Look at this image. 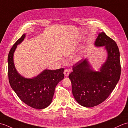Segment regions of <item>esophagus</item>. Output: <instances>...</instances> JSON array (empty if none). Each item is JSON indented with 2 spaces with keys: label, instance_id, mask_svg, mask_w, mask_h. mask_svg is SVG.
I'll return each instance as SVG.
<instances>
[{
  "label": "esophagus",
  "instance_id": "1",
  "mask_svg": "<svg viewBox=\"0 0 128 128\" xmlns=\"http://www.w3.org/2000/svg\"><path fill=\"white\" fill-rule=\"evenodd\" d=\"M64 74L65 76H66V77L68 76V75L69 74V71L68 70L66 69V70H64Z\"/></svg>",
  "mask_w": 128,
  "mask_h": 128
}]
</instances>
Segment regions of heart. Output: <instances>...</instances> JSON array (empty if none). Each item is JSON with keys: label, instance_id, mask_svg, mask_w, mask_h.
<instances>
[{"label": "heart", "instance_id": "1", "mask_svg": "<svg viewBox=\"0 0 128 128\" xmlns=\"http://www.w3.org/2000/svg\"><path fill=\"white\" fill-rule=\"evenodd\" d=\"M74 48H72V50H74ZM78 59H81V56H79L78 57Z\"/></svg>", "mask_w": 128, "mask_h": 128}]
</instances>
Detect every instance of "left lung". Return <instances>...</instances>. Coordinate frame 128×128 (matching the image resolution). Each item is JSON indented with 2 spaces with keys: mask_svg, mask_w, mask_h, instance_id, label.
Listing matches in <instances>:
<instances>
[{
  "mask_svg": "<svg viewBox=\"0 0 128 128\" xmlns=\"http://www.w3.org/2000/svg\"><path fill=\"white\" fill-rule=\"evenodd\" d=\"M94 46L103 47L107 58L97 70L88 58L82 59L72 66L69 75L72 92L81 106L93 107L107 98L115 88L120 76V53L114 40L106 34L99 33Z\"/></svg>",
  "mask_w": 128,
  "mask_h": 128,
  "instance_id": "obj_1",
  "label": "left lung"
}]
</instances>
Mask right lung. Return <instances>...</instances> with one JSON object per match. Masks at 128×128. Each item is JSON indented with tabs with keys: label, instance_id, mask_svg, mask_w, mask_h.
<instances>
[{
	"label": "right lung",
	"instance_id": "add662e5",
	"mask_svg": "<svg viewBox=\"0 0 128 128\" xmlns=\"http://www.w3.org/2000/svg\"><path fill=\"white\" fill-rule=\"evenodd\" d=\"M24 34L13 45L8 58L9 83L16 94L23 102L35 109L41 110L50 104L55 88L64 78V69H44L36 76L27 78L19 74L14 62V54L18 45L22 43Z\"/></svg>",
	"mask_w": 128,
	"mask_h": 128
}]
</instances>
